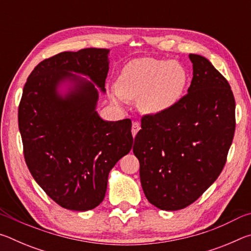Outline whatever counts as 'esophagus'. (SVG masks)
Returning <instances> with one entry per match:
<instances>
[{
	"mask_svg": "<svg viewBox=\"0 0 251 251\" xmlns=\"http://www.w3.org/2000/svg\"><path fill=\"white\" fill-rule=\"evenodd\" d=\"M139 129H141V124H139L138 122H134L133 125H131V134H133L134 137L136 136V134L138 133Z\"/></svg>",
	"mask_w": 251,
	"mask_h": 251,
	"instance_id": "esophagus-1",
	"label": "esophagus"
}]
</instances>
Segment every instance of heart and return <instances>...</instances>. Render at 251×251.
Here are the masks:
<instances>
[{
	"label": "heart",
	"instance_id": "b5f03b06",
	"mask_svg": "<svg viewBox=\"0 0 251 251\" xmlns=\"http://www.w3.org/2000/svg\"><path fill=\"white\" fill-rule=\"evenodd\" d=\"M187 80L188 74L178 62L137 58L123 69L116 90L124 100H139L144 112L160 114L178 103Z\"/></svg>",
	"mask_w": 251,
	"mask_h": 251
}]
</instances>
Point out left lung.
<instances>
[{
  "instance_id": "1",
  "label": "left lung",
  "mask_w": 251,
  "mask_h": 251,
  "mask_svg": "<svg viewBox=\"0 0 251 251\" xmlns=\"http://www.w3.org/2000/svg\"><path fill=\"white\" fill-rule=\"evenodd\" d=\"M188 94L166 112L142 118L133 151L144 194L161 210H179L214 184L235 134V99L206 57L189 54Z\"/></svg>"
}]
</instances>
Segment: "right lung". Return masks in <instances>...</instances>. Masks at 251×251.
Wrapping results in <instances>:
<instances>
[{
  "label": "right lung",
  "instance_id": "right-lung-1",
  "mask_svg": "<svg viewBox=\"0 0 251 251\" xmlns=\"http://www.w3.org/2000/svg\"><path fill=\"white\" fill-rule=\"evenodd\" d=\"M108 54L84 49L44 59L29 74L19 106L29 172L70 210L86 211L103 201L110 169L133 146L130 120L104 121L96 110L99 88L106 91Z\"/></svg>",
  "mask_w": 251,
  "mask_h": 251
}]
</instances>
